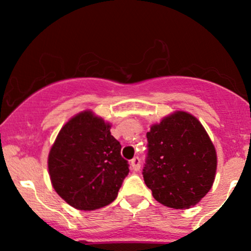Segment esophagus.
Returning a JSON list of instances; mask_svg holds the SVG:
<instances>
[{
    "label": "esophagus",
    "mask_w": 251,
    "mask_h": 251,
    "mask_svg": "<svg viewBox=\"0 0 251 251\" xmlns=\"http://www.w3.org/2000/svg\"><path fill=\"white\" fill-rule=\"evenodd\" d=\"M131 165H132V169L134 170V171H139L140 170V159L138 157H134L133 159L131 160Z\"/></svg>",
    "instance_id": "1"
}]
</instances>
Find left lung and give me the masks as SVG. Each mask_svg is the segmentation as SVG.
Listing matches in <instances>:
<instances>
[{
    "label": "left lung",
    "instance_id": "1",
    "mask_svg": "<svg viewBox=\"0 0 251 251\" xmlns=\"http://www.w3.org/2000/svg\"><path fill=\"white\" fill-rule=\"evenodd\" d=\"M143 169L154 200L174 209H189L211 189L217 155L214 144L194 116L178 111L151 126Z\"/></svg>",
    "mask_w": 251,
    "mask_h": 251
}]
</instances>
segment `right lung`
I'll list each match as a JSON object with an SVG mask.
<instances>
[{
    "label": "right lung",
    "mask_w": 251,
    "mask_h": 251,
    "mask_svg": "<svg viewBox=\"0 0 251 251\" xmlns=\"http://www.w3.org/2000/svg\"><path fill=\"white\" fill-rule=\"evenodd\" d=\"M109 128V124L91 111L81 112L66 123L51 146V184L73 208L89 211L111 204L128 175L122 145Z\"/></svg>",
    "instance_id": "add662e5"
}]
</instances>
